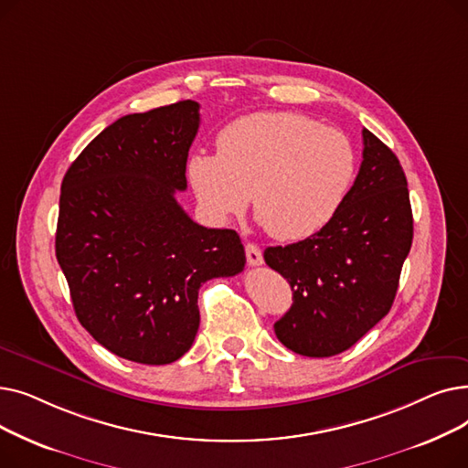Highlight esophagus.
I'll list each match as a JSON object with an SVG mask.
<instances>
[{"label": "esophagus", "instance_id": "obj_1", "mask_svg": "<svg viewBox=\"0 0 468 468\" xmlns=\"http://www.w3.org/2000/svg\"><path fill=\"white\" fill-rule=\"evenodd\" d=\"M244 254H247V261H249L252 267L263 263V254H261V250L256 247L254 242H249L247 247H244Z\"/></svg>", "mask_w": 468, "mask_h": 468}]
</instances>
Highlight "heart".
<instances>
[{
  "mask_svg": "<svg viewBox=\"0 0 468 468\" xmlns=\"http://www.w3.org/2000/svg\"><path fill=\"white\" fill-rule=\"evenodd\" d=\"M218 154L195 152L187 180L214 221L254 214L277 240H302L335 216L353 186L356 152L346 133L293 112H260L218 134Z\"/></svg>",
  "mask_w": 468,
  "mask_h": 468,
  "instance_id": "1",
  "label": "heart"
}]
</instances>
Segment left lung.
I'll return each instance as SVG.
<instances>
[{"label":"left lung","instance_id":"left-lung-1","mask_svg":"<svg viewBox=\"0 0 468 468\" xmlns=\"http://www.w3.org/2000/svg\"><path fill=\"white\" fill-rule=\"evenodd\" d=\"M362 165L346 201L311 237L269 247L265 263L293 290L275 323L279 341L303 356L353 347L390 311L413 239L408 182L400 161L367 129Z\"/></svg>","mask_w":468,"mask_h":468}]
</instances>
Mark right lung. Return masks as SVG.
<instances>
[{"instance_id": "1", "label": "right lung", "mask_w": 468, "mask_h": 468, "mask_svg": "<svg viewBox=\"0 0 468 468\" xmlns=\"http://www.w3.org/2000/svg\"><path fill=\"white\" fill-rule=\"evenodd\" d=\"M199 121L193 101L121 117L62 180L55 249L78 321L138 364L186 355L201 284L247 263L237 231L195 224L176 201Z\"/></svg>"}]
</instances>
